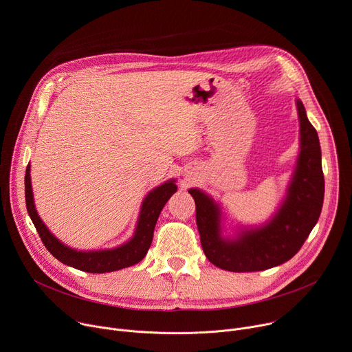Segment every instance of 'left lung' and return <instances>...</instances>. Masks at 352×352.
Instances as JSON below:
<instances>
[{"label": "left lung", "mask_w": 352, "mask_h": 352, "mask_svg": "<svg viewBox=\"0 0 352 352\" xmlns=\"http://www.w3.org/2000/svg\"><path fill=\"white\" fill-rule=\"evenodd\" d=\"M300 151L286 193L270 219L261 226H236L224 235L220 204L200 188H190L196 221L207 259L230 272H256L278 266L302 248L317 224L324 200V176L318 135L303 102L296 98Z\"/></svg>", "instance_id": "1"}]
</instances>
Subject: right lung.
Returning <instances> with one entry per match:
<instances>
[{"instance_id":"right-lung-1","label":"right lung","mask_w":352,"mask_h":352,"mask_svg":"<svg viewBox=\"0 0 352 352\" xmlns=\"http://www.w3.org/2000/svg\"><path fill=\"white\" fill-rule=\"evenodd\" d=\"M176 179L166 180L165 183L152 188L141 204L138 221L137 227H135L133 235L126 242H124L122 245L108 250L80 251L65 245L59 238H56L49 231L46 224L42 221L36 211L34 200L31 183V165H28L25 173L26 208H28L30 217L43 242V245L62 263L90 274L113 272V270H120L141 262L152 244L153 230L159 219V214L168 203V200L172 197V195L176 193Z\"/></svg>"}]
</instances>
